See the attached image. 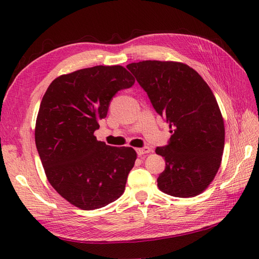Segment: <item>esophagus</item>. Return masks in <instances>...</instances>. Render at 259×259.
I'll use <instances>...</instances> for the list:
<instances>
[{"label": "esophagus", "instance_id": "obj_1", "mask_svg": "<svg viewBox=\"0 0 259 259\" xmlns=\"http://www.w3.org/2000/svg\"><path fill=\"white\" fill-rule=\"evenodd\" d=\"M151 151H152L151 148L149 147H142V148H139V149H137V153H138L139 157L146 155V153H149Z\"/></svg>", "mask_w": 259, "mask_h": 259}]
</instances>
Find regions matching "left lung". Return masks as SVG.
Masks as SVG:
<instances>
[{"label":"left lung","instance_id":"1","mask_svg":"<svg viewBox=\"0 0 259 259\" xmlns=\"http://www.w3.org/2000/svg\"><path fill=\"white\" fill-rule=\"evenodd\" d=\"M126 68L174 128L168 144L156 148L166 160L159 189L180 198L199 195L221 167L225 145L224 120L210 88L184 63L148 60Z\"/></svg>","mask_w":259,"mask_h":259}]
</instances>
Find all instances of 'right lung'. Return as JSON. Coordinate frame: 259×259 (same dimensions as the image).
Returning <instances> with one entry per match:
<instances>
[{"label": "right lung", "mask_w": 259, "mask_h": 259, "mask_svg": "<svg viewBox=\"0 0 259 259\" xmlns=\"http://www.w3.org/2000/svg\"><path fill=\"white\" fill-rule=\"evenodd\" d=\"M135 78L123 67L87 68L59 76L42 98L35 145L49 183L75 207L93 210L122 195L137 153L111 147L93 134L115 93Z\"/></svg>", "instance_id": "right-lung-1"}]
</instances>
